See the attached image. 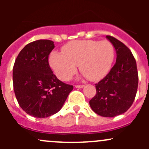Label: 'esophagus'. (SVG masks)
I'll return each instance as SVG.
<instances>
[{"instance_id":"34e87169","label":"esophagus","mask_w":149,"mask_h":149,"mask_svg":"<svg viewBox=\"0 0 149 149\" xmlns=\"http://www.w3.org/2000/svg\"><path fill=\"white\" fill-rule=\"evenodd\" d=\"M75 86H76V88H83V87H84V85H76Z\"/></svg>"}]
</instances>
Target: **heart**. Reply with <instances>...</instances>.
Here are the masks:
<instances>
[{"instance_id": "b5f03b06", "label": "heart", "mask_w": 149, "mask_h": 149, "mask_svg": "<svg viewBox=\"0 0 149 149\" xmlns=\"http://www.w3.org/2000/svg\"><path fill=\"white\" fill-rule=\"evenodd\" d=\"M62 52H52L49 63L61 80H68L79 69L90 81H98L106 76L115 59V47L108 40H76L63 47Z\"/></svg>"}]
</instances>
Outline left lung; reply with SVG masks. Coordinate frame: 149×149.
Instances as JSON below:
<instances>
[{
    "mask_svg": "<svg viewBox=\"0 0 149 149\" xmlns=\"http://www.w3.org/2000/svg\"><path fill=\"white\" fill-rule=\"evenodd\" d=\"M115 48L116 63L107 75L96 84L95 96L89 101L97 115L112 118L125 112L136 97L139 84L137 65L130 49L112 36H106Z\"/></svg>",
    "mask_w": 149,
    "mask_h": 149,
    "instance_id": "obj_1",
    "label": "left lung"
}]
</instances>
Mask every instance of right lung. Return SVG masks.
Segmentation results:
<instances>
[{
	"instance_id": "add662e5",
	"label": "right lung",
	"mask_w": 149,
	"mask_h": 149,
	"mask_svg": "<svg viewBox=\"0 0 149 149\" xmlns=\"http://www.w3.org/2000/svg\"><path fill=\"white\" fill-rule=\"evenodd\" d=\"M54 42L39 40L26 45L18 55L13 68V84L19 106L26 113L44 118L62 108L72 85L53 74L48 58Z\"/></svg>"
}]
</instances>
